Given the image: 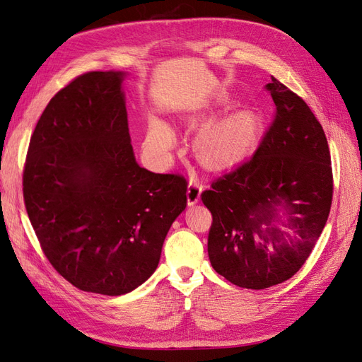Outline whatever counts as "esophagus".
<instances>
[{
  "label": "esophagus",
  "instance_id": "esophagus-1",
  "mask_svg": "<svg viewBox=\"0 0 362 362\" xmlns=\"http://www.w3.org/2000/svg\"><path fill=\"white\" fill-rule=\"evenodd\" d=\"M202 192V182L198 178H192L189 182V190H187V202L189 205H193L199 201Z\"/></svg>",
  "mask_w": 362,
  "mask_h": 362
}]
</instances>
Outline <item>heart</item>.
I'll list each match as a JSON object with an SVG mask.
<instances>
[{"label": "heart", "mask_w": 362, "mask_h": 362, "mask_svg": "<svg viewBox=\"0 0 362 362\" xmlns=\"http://www.w3.org/2000/svg\"><path fill=\"white\" fill-rule=\"evenodd\" d=\"M172 145L173 136L170 129L160 122L152 124L145 140V146L151 154H166ZM198 146L202 154L213 163L233 161L243 152V129L235 120H225V122L211 125L202 131Z\"/></svg>", "instance_id": "1"}]
</instances>
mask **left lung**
<instances>
[{"label": "left lung", "instance_id": "1", "mask_svg": "<svg viewBox=\"0 0 362 362\" xmlns=\"http://www.w3.org/2000/svg\"><path fill=\"white\" fill-rule=\"evenodd\" d=\"M264 89L275 103V116L255 154L201 194L213 216L208 233L213 269L250 290L287 281L305 264L334 193L329 146L311 108L275 76Z\"/></svg>", "mask_w": 362, "mask_h": 362}]
</instances>
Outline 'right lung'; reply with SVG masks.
Returning a JSON list of instances; mask_svg holds the SVG:
<instances>
[{
    "instance_id": "right-lung-1",
    "label": "right lung",
    "mask_w": 362,
    "mask_h": 362,
    "mask_svg": "<svg viewBox=\"0 0 362 362\" xmlns=\"http://www.w3.org/2000/svg\"><path fill=\"white\" fill-rule=\"evenodd\" d=\"M122 72H86L60 89L33 131L23 173L43 254L83 291L119 296L158 266L187 205V180L136 163Z\"/></svg>"
}]
</instances>
